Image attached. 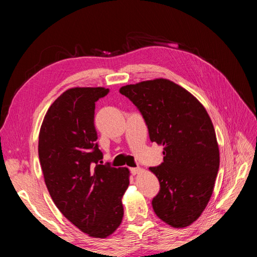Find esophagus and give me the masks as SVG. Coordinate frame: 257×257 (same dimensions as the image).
<instances>
[{"label": "esophagus", "mask_w": 257, "mask_h": 257, "mask_svg": "<svg viewBox=\"0 0 257 257\" xmlns=\"http://www.w3.org/2000/svg\"><path fill=\"white\" fill-rule=\"evenodd\" d=\"M142 172V168L141 167H134V168H131V173L133 175H137Z\"/></svg>", "instance_id": "34e87169"}]
</instances>
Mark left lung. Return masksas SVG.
<instances>
[{
    "label": "left lung",
    "mask_w": 257,
    "mask_h": 257,
    "mask_svg": "<svg viewBox=\"0 0 257 257\" xmlns=\"http://www.w3.org/2000/svg\"><path fill=\"white\" fill-rule=\"evenodd\" d=\"M143 114L152 143L164 147V162L149 169L160 192L155 214L176 228L189 226L212 195L220 151L211 119L189 91L168 79L127 84L120 89Z\"/></svg>",
    "instance_id": "8db88e82"
}]
</instances>
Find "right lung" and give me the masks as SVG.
Returning <instances> with one entry per match:
<instances>
[{
  "mask_svg": "<svg viewBox=\"0 0 257 257\" xmlns=\"http://www.w3.org/2000/svg\"><path fill=\"white\" fill-rule=\"evenodd\" d=\"M105 88H72L54 100L38 137L46 186L58 209L81 231L106 238L123 217L130 170L103 165L94 126L95 102Z\"/></svg>",
  "mask_w": 257,
  "mask_h": 257,
  "instance_id": "right-lung-1",
  "label": "right lung"
}]
</instances>
